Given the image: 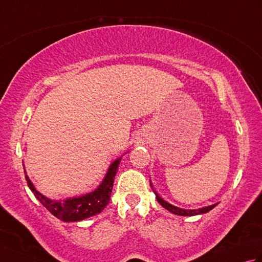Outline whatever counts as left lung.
Instances as JSON below:
<instances>
[{
  "instance_id": "obj_1",
  "label": "left lung",
  "mask_w": 262,
  "mask_h": 262,
  "mask_svg": "<svg viewBox=\"0 0 262 262\" xmlns=\"http://www.w3.org/2000/svg\"><path fill=\"white\" fill-rule=\"evenodd\" d=\"M154 193H155V197H157L158 202L161 205H162L165 209H168L169 211H171V213H173L176 215H180V216H193V215H199V214L207 213V211H209L210 209H213L215 206L217 205V204H214V205L207 206V207H203V208H199V209H182V208L177 207V206H173V205L169 204L168 202H165V200H163L162 198H161L159 196V193H157L155 191H154Z\"/></svg>"
}]
</instances>
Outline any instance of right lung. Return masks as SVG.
I'll list each match as a JSON object with an SVG mask.
<instances>
[{"label":"right lung","instance_id":"right-lung-1","mask_svg":"<svg viewBox=\"0 0 262 262\" xmlns=\"http://www.w3.org/2000/svg\"><path fill=\"white\" fill-rule=\"evenodd\" d=\"M120 158L117 159L115 162L109 166L107 174H105L101 185L98 187L93 192H90L84 196L77 198H69L64 200H52L43 196L36 190L29 177L26 174V180L28 187L35 194V197L40 202L43 207H46L51 213L63 222H79L91 217L104 209L105 206L109 204L110 194L113 191L115 176L118 170V164Z\"/></svg>","mask_w":262,"mask_h":262}]
</instances>
